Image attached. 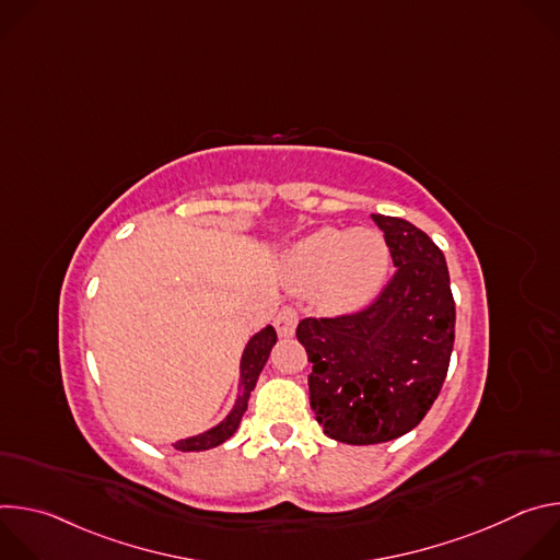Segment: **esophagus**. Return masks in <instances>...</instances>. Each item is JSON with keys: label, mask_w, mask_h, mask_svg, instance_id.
<instances>
[{"label": "esophagus", "mask_w": 560, "mask_h": 560, "mask_svg": "<svg viewBox=\"0 0 560 560\" xmlns=\"http://www.w3.org/2000/svg\"><path fill=\"white\" fill-rule=\"evenodd\" d=\"M299 324V312L292 305H283L275 316V328L279 337H292Z\"/></svg>", "instance_id": "1"}]
</instances>
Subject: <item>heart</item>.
Masks as SVG:
<instances>
[{
  "label": "heart",
  "instance_id": "heart-1",
  "mask_svg": "<svg viewBox=\"0 0 560 560\" xmlns=\"http://www.w3.org/2000/svg\"><path fill=\"white\" fill-rule=\"evenodd\" d=\"M389 264L387 244L378 230L324 228L299 242L288 259L299 288L322 285L324 299L337 310L368 303L381 288Z\"/></svg>",
  "mask_w": 560,
  "mask_h": 560
}]
</instances>
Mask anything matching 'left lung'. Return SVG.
<instances>
[{"mask_svg":"<svg viewBox=\"0 0 560 560\" xmlns=\"http://www.w3.org/2000/svg\"><path fill=\"white\" fill-rule=\"evenodd\" d=\"M396 266L378 296L354 312L296 326L312 372L310 408L341 443L372 445L415 430L447 376L456 310L445 257L406 219L372 214Z\"/></svg>","mask_w":560,"mask_h":560,"instance_id":"8db88e82","label":"left lung"}]
</instances>
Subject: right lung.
<instances>
[{
    "instance_id": "obj_1",
    "label": "right lung",
    "mask_w": 560,
    "mask_h": 560,
    "mask_svg": "<svg viewBox=\"0 0 560 560\" xmlns=\"http://www.w3.org/2000/svg\"><path fill=\"white\" fill-rule=\"evenodd\" d=\"M275 343H277V332H275L272 326L264 328L259 335H255V337L250 339V343H248V348H246V352H244V359H242V398H238L236 408H234L232 415H230L221 425H217L214 430L175 443L177 450H182V452L210 450V447L223 443L225 439H230V436L234 434V430L238 428V421H242V415L246 412L248 396H250V392L255 389L257 378H259V372L264 370V365H266V361H268L270 350H272Z\"/></svg>"
}]
</instances>
